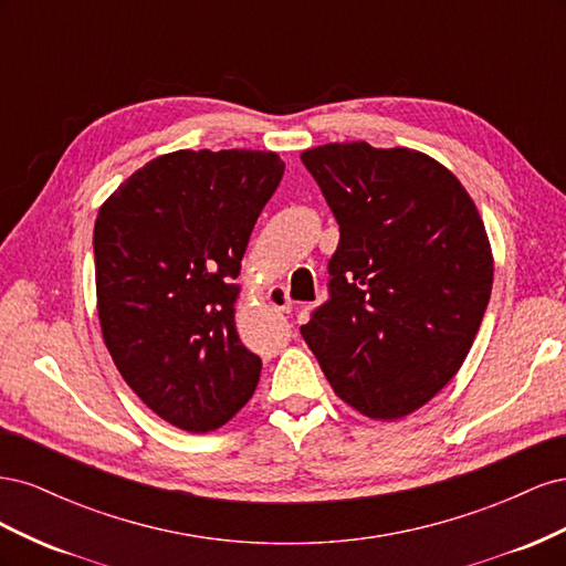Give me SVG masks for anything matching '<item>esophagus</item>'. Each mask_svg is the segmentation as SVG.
Segmentation results:
<instances>
[{
    "label": "esophagus",
    "instance_id": "esophagus-1",
    "mask_svg": "<svg viewBox=\"0 0 566 566\" xmlns=\"http://www.w3.org/2000/svg\"><path fill=\"white\" fill-rule=\"evenodd\" d=\"M266 302L273 306V310H279L283 314L293 312V302L287 297V290L283 285H271L266 290Z\"/></svg>",
    "mask_w": 566,
    "mask_h": 566
}]
</instances>
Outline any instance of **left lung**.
I'll list each match as a JSON object with an SVG mask.
<instances>
[{
    "mask_svg": "<svg viewBox=\"0 0 566 566\" xmlns=\"http://www.w3.org/2000/svg\"><path fill=\"white\" fill-rule=\"evenodd\" d=\"M273 150H175L98 208L96 310L115 368L153 413L214 432L256 389L260 356L235 331L241 262L283 179Z\"/></svg>",
    "mask_w": 566,
    "mask_h": 566,
    "instance_id": "obj_1",
    "label": "left lung"
}]
</instances>
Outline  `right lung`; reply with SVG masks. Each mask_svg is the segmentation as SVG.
Segmentation results:
<instances>
[{
  "instance_id": "1",
  "label": "right lung",
  "mask_w": 566,
  "mask_h": 566,
  "mask_svg": "<svg viewBox=\"0 0 566 566\" xmlns=\"http://www.w3.org/2000/svg\"><path fill=\"white\" fill-rule=\"evenodd\" d=\"M339 224L331 300L302 325L337 397L401 420L447 387L493 285L482 214L451 169L366 142L302 150Z\"/></svg>"
}]
</instances>
